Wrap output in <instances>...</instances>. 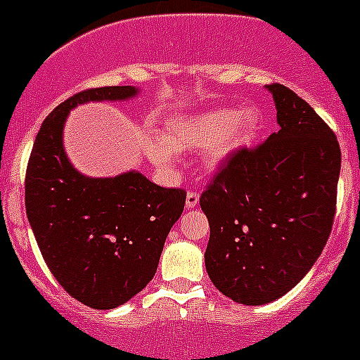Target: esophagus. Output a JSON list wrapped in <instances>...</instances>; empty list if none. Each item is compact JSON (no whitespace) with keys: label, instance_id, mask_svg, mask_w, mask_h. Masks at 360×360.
I'll return each instance as SVG.
<instances>
[{"label":"esophagus","instance_id":"34e87169","mask_svg":"<svg viewBox=\"0 0 360 360\" xmlns=\"http://www.w3.org/2000/svg\"><path fill=\"white\" fill-rule=\"evenodd\" d=\"M198 205V193L197 191H188L186 195V209H193Z\"/></svg>","mask_w":360,"mask_h":360}]
</instances>
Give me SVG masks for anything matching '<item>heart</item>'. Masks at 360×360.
Masks as SVG:
<instances>
[{
	"instance_id": "obj_1",
	"label": "heart",
	"mask_w": 360,
	"mask_h": 360,
	"mask_svg": "<svg viewBox=\"0 0 360 360\" xmlns=\"http://www.w3.org/2000/svg\"><path fill=\"white\" fill-rule=\"evenodd\" d=\"M260 121L257 107L212 109L181 116L163 128L162 142L148 146V155L156 165L169 167L174 162L172 151L205 149V163L218 167L253 141Z\"/></svg>"
}]
</instances>
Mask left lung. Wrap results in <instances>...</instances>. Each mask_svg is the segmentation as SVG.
<instances>
[{
	"mask_svg": "<svg viewBox=\"0 0 360 360\" xmlns=\"http://www.w3.org/2000/svg\"><path fill=\"white\" fill-rule=\"evenodd\" d=\"M265 87L280 130L233 153L200 197L209 278L246 306L283 297L313 267L333 229L341 169L336 135L309 103L283 84Z\"/></svg>",
	"mask_w": 360,
	"mask_h": 360,
	"instance_id": "left-lung-1",
	"label": "left lung"
}]
</instances>
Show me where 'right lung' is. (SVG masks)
<instances>
[{
	"label": "right lung",
	"instance_id": "obj_1",
	"mask_svg": "<svg viewBox=\"0 0 360 360\" xmlns=\"http://www.w3.org/2000/svg\"><path fill=\"white\" fill-rule=\"evenodd\" d=\"M141 89H86L56 107L34 139L26 170V212L45 264L73 299L114 309L153 280L163 244L183 214L186 193L139 170L89 177L63 146L70 110L89 102H127Z\"/></svg>",
	"mask_w": 360,
	"mask_h": 360
}]
</instances>
